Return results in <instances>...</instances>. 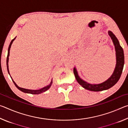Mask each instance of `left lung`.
I'll return each mask as SVG.
<instances>
[{
    "instance_id": "8db88e82",
    "label": "left lung",
    "mask_w": 128,
    "mask_h": 128,
    "mask_svg": "<svg viewBox=\"0 0 128 128\" xmlns=\"http://www.w3.org/2000/svg\"><path fill=\"white\" fill-rule=\"evenodd\" d=\"M108 33L113 41L114 47H115L116 54V66L115 69H114V72L111 77L108 78L107 81L100 84L93 85V84H88L80 78L78 75L76 69L74 68L73 69V72H74L76 78L80 85H81L85 89L93 91V92H100V91L107 90L115 85L121 77L124 65V51L119 44L118 40L113 33L111 31H109Z\"/></svg>"
}]
</instances>
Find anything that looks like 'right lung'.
<instances>
[{
    "label": "right lung",
    "instance_id": "1",
    "mask_svg": "<svg viewBox=\"0 0 128 128\" xmlns=\"http://www.w3.org/2000/svg\"><path fill=\"white\" fill-rule=\"evenodd\" d=\"M15 38H16V37H15L14 39H13V40H11V42H10V46H9V47H8V55H7V70H8V73H9L10 74V72H9V69H8V60H9V55H10V46H11L12 45V42H14V40H15ZM13 82H14V84L15 85V86H16V88H18V89L20 90V91H21V92H25V93H29V94H40V93L42 92H46V90H47L48 89V88H50V86H51L52 84V80H51V81L50 82V85H48V86H46V87L43 88H40V90H29V89H26V88H20L18 87V86H17L16 85V84L15 83V82H14V80H12Z\"/></svg>",
    "mask_w": 128,
    "mask_h": 128
}]
</instances>
